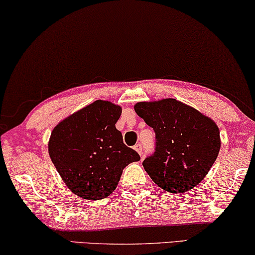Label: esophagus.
<instances>
[{"label":"esophagus","mask_w":255,"mask_h":255,"mask_svg":"<svg viewBox=\"0 0 255 255\" xmlns=\"http://www.w3.org/2000/svg\"><path fill=\"white\" fill-rule=\"evenodd\" d=\"M134 149H135L136 151H137L140 155H143V144H142V143L136 144V145L134 146Z\"/></svg>","instance_id":"1"}]
</instances>
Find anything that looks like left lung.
<instances>
[{
	"label": "left lung",
	"mask_w": 255,
	"mask_h": 255,
	"mask_svg": "<svg viewBox=\"0 0 255 255\" xmlns=\"http://www.w3.org/2000/svg\"><path fill=\"white\" fill-rule=\"evenodd\" d=\"M135 111L155 132L154 152L142 162L152 181L172 193L195 188L221 146L214 121L174 98L140 102Z\"/></svg>",
	"instance_id": "1"
}]
</instances>
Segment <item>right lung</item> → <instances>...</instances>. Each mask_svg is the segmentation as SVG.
Listing matches in <instances>:
<instances>
[{
  "label": "right lung",
  "instance_id": "obj_1",
  "mask_svg": "<svg viewBox=\"0 0 255 255\" xmlns=\"http://www.w3.org/2000/svg\"><path fill=\"white\" fill-rule=\"evenodd\" d=\"M120 116V106L95 101L52 130L49 155L77 196L89 200L106 198L116 190L125 167L140 159L116 128Z\"/></svg>",
  "mask_w": 255,
  "mask_h": 255
}]
</instances>
